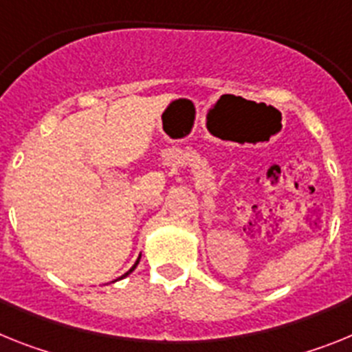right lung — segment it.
I'll return each instance as SVG.
<instances>
[{"instance_id": "right-lung-1", "label": "right lung", "mask_w": 352, "mask_h": 352, "mask_svg": "<svg viewBox=\"0 0 352 352\" xmlns=\"http://www.w3.org/2000/svg\"><path fill=\"white\" fill-rule=\"evenodd\" d=\"M138 262H140V258H138V261H136V264H134V265H133V267H131V269H129V271H127V273H125V274H124V276H127V274H131V273H133L134 269H136V265H138ZM124 276H122V278H124Z\"/></svg>"}]
</instances>
